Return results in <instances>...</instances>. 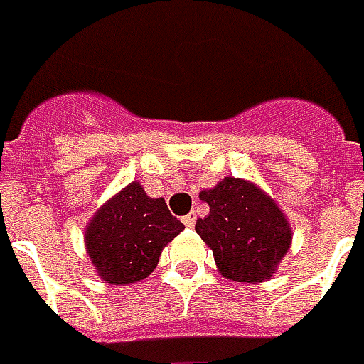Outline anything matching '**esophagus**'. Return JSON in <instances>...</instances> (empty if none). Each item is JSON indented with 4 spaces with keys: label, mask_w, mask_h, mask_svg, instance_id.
Wrapping results in <instances>:
<instances>
[{
    "label": "esophagus",
    "mask_w": 364,
    "mask_h": 364,
    "mask_svg": "<svg viewBox=\"0 0 364 364\" xmlns=\"http://www.w3.org/2000/svg\"><path fill=\"white\" fill-rule=\"evenodd\" d=\"M195 220H197V215H195V213H187V215H185L181 221H183V225H185V228H193Z\"/></svg>",
    "instance_id": "34e87169"
}]
</instances>
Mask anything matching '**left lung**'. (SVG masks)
Segmentation results:
<instances>
[{"label":"left lung","mask_w":364,"mask_h":364,"mask_svg":"<svg viewBox=\"0 0 364 364\" xmlns=\"http://www.w3.org/2000/svg\"><path fill=\"white\" fill-rule=\"evenodd\" d=\"M199 197L209 213L195 221V232L213 252L221 276L244 284L269 280L292 245L280 205L254 181L230 175Z\"/></svg>","instance_id":"8db88e82"}]
</instances>
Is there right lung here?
<instances>
[{
  "instance_id": "obj_1",
  "label": "right lung",
  "mask_w": 364,
  "mask_h": 364,
  "mask_svg": "<svg viewBox=\"0 0 364 364\" xmlns=\"http://www.w3.org/2000/svg\"><path fill=\"white\" fill-rule=\"evenodd\" d=\"M183 230L163 197H149L141 183L132 181L98 207L84 230V244L105 282L129 286L157 268L163 247Z\"/></svg>"
}]
</instances>
